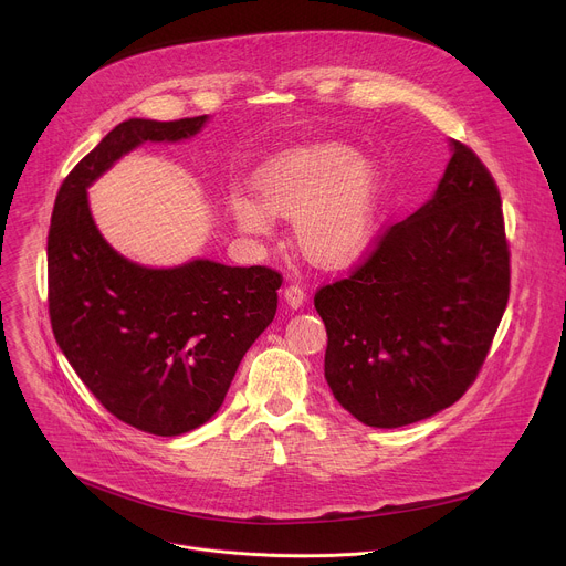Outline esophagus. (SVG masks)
Masks as SVG:
<instances>
[{"instance_id": "obj_1", "label": "esophagus", "mask_w": 566, "mask_h": 566, "mask_svg": "<svg viewBox=\"0 0 566 566\" xmlns=\"http://www.w3.org/2000/svg\"><path fill=\"white\" fill-rule=\"evenodd\" d=\"M304 300H306V293H304L302 286L291 284V286L284 289V302H286L291 308H300V306L304 304Z\"/></svg>"}]
</instances>
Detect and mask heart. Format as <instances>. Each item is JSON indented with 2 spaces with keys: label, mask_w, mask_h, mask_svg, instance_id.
<instances>
[{
  "label": "heart",
  "mask_w": 566,
  "mask_h": 566,
  "mask_svg": "<svg viewBox=\"0 0 566 566\" xmlns=\"http://www.w3.org/2000/svg\"><path fill=\"white\" fill-rule=\"evenodd\" d=\"M258 200L230 190L226 212L244 237L269 239L273 217L293 219V241L313 264L340 269L358 260L376 230L382 175L371 158L343 145L295 147L253 175Z\"/></svg>",
  "instance_id": "1"
}]
</instances>
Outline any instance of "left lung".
Segmentation results:
<instances>
[{
  "label": "left lung",
  "mask_w": 566,
  "mask_h": 566,
  "mask_svg": "<svg viewBox=\"0 0 566 566\" xmlns=\"http://www.w3.org/2000/svg\"><path fill=\"white\" fill-rule=\"evenodd\" d=\"M450 151L434 195L352 277L315 293L325 378L369 428L410 426L459 400L509 302L500 190L472 149L450 140Z\"/></svg>",
  "instance_id": "1"
}]
</instances>
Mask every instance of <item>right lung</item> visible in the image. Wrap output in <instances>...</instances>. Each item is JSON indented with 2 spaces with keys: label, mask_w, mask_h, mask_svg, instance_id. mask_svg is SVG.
Segmentation results:
<instances>
[{
  "label": "right lung",
  "mask_w": 566,
  "mask_h": 566,
  "mask_svg": "<svg viewBox=\"0 0 566 566\" xmlns=\"http://www.w3.org/2000/svg\"><path fill=\"white\" fill-rule=\"evenodd\" d=\"M210 116L129 118L64 179L49 230V313L57 347L123 423L156 437L214 417L234 371L271 325L280 273L190 260L151 269L112 249L87 190L145 143H181Z\"/></svg>",
  "instance_id": "add662e5"
}]
</instances>
